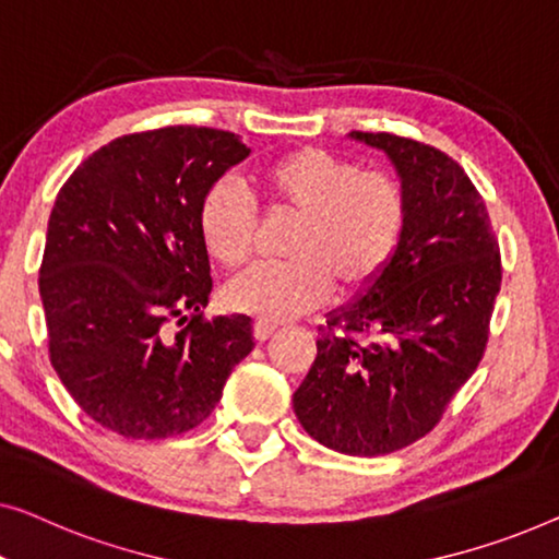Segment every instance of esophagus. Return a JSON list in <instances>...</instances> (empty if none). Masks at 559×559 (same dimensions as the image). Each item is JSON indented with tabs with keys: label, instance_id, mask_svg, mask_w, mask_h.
I'll list each match as a JSON object with an SVG mask.
<instances>
[{
	"label": "esophagus",
	"instance_id": "1",
	"mask_svg": "<svg viewBox=\"0 0 559 559\" xmlns=\"http://www.w3.org/2000/svg\"><path fill=\"white\" fill-rule=\"evenodd\" d=\"M273 332H276V324H273V321H265V319H258L255 321L253 334H255L258 342H265Z\"/></svg>",
	"mask_w": 559,
	"mask_h": 559
}]
</instances>
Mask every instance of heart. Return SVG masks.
<instances>
[{"instance_id": "b5f03b06", "label": "heart", "mask_w": 559, "mask_h": 559, "mask_svg": "<svg viewBox=\"0 0 559 559\" xmlns=\"http://www.w3.org/2000/svg\"><path fill=\"white\" fill-rule=\"evenodd\" d=\"M273 210L296 215L290 261L261 263L225 290L235 311L265 321L319 306L336 283L342 294L367 288L395 253L405 223V194L382 171H357L317 146L281 154L255 171ZM198 230L207 255L227 271L248 263L255 242V204L230 179L202 194Z\"/></svg>"}]
</instances>
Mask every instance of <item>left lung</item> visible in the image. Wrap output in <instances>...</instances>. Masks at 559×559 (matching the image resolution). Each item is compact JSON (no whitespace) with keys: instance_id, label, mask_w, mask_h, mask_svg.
<instances>
[{"instance_id":"left-lung-1","label":"left lung","mask_w":559,"mask_h":559,"mask_svg":"<svg viewBox=\"0 0 559 559\" xmlns=\"http://www.w3.org/2000/svg\"><path fill=\"white\" fill-rule=\"evenodd\" d=\"M349 136L380 148L395 167L403 235L380 276L326 313L294 411L306 433L332 451L384 455L430 433L476 372L501 258L486 204L459 162L395 133Z\"/></svg>"}]
</instances>
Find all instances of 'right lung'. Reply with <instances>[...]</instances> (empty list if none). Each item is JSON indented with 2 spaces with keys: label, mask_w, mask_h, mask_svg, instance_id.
<instances>
[{
  "label": "right lung",
  "mask_w": 559,
  "mask_h": 559,
  "mask_svg": "<svg viewBox=\"0 0 559 559\" xmlns=\"http://www.w3.org/2000/svg\"><path fill=\"white\" fill-rule=\"evenodd\" d=\"M250 154L204 126L129 133L58 192L40 265L50 361L85 415L123 438L198 428L255 347L246 313L202 319V194Z\"/></svg>",
  "instance_id": "add662e5"
}]
</instances>
